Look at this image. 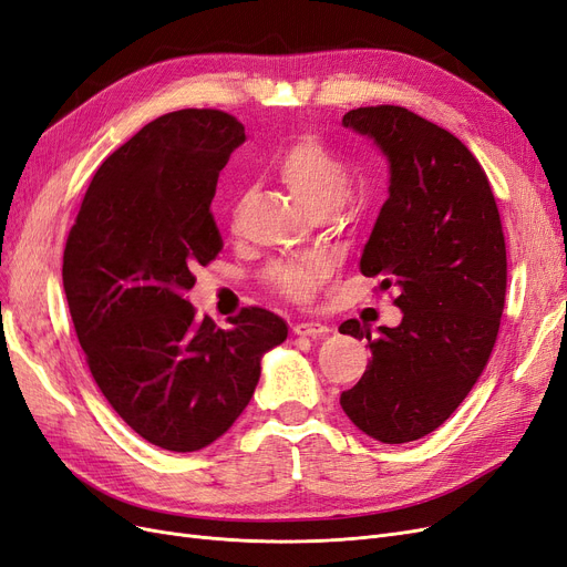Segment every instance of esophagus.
<instances>
[{
	"instance_id": "esophagus-1",
	"label": "esophagus",
	"mask_w": 567,
	"mask_h": 567,
	"mask_svg": "<svg viewBox=\"0 0 567 567\" xmlns=\"http://www.w3.org/2000/svg\"><path fill=\"white\" fill-rule=\"evenodd\" d=\"M292 333L296 336H302V338H323L330 333V328L326 323H319V321H302V323H296L292 326Z\"/></svg>"
}]
</instances>
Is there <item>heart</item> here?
<instances>
[{"label": "heart", "instance_id": "obj_1", "mask_svg": "<svg viewBox=\"0 0 567 567\" xmlns=\"http://www.w3.org/2000/svg\"><path fill=\"white\" fill-rule=\"evenodd\" d=\"M271 168L315 216L336 213L351 192V171L347 162L315 135H300L288 143L271 162ZM244 210L246 194L239 192L229 204V218L234 225H239ZM328 275L330 262L323 256H305L275 260L267 267L265 277L281 296L307 302Z\"/></svg>", "mask_w": 567, "mask_h": 567}]
</instances>
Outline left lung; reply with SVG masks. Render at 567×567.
Returning a JSON list of instances; mask_svg holds the SVG:
<instances>
[{"mask_svg":"<svg viewBox=\"0 0 567 567\" xmlns=\"http://www.w3.org/2000/svg\"><path fill=\"white\" fill-rule=\"evenodd\" d=\"M342 126L368 135L389 164V199L361 271L396 288L403 319L375 338L357 319L340 326L373 354L340 405L375 441H417L455 413L495 347L506 292L499 210L474 154L420 114L359 107Z\"/></svg>","mask_w":567,"mask_h":567,"instance_id":"1","label":"left lung"}]
</instances>
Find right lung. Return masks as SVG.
Here are the masks:
<instances>
[{
	"instance_id": "obj_1",
	"label": "right lung",
	"mask_w": 567,
	"mask_h": 567,
	"mask_svg": "<svg viewBox=\"0 0 567 567\" xmlns=\"http://www.w3.org/2000/svg\"><path fill=\"white\" fill-rule=\"evenodd\" d=\"M244 126L178 110L143 126L95 171L63 252L76 338L103 396L135 434L194 453L234 424L260 361L288 326L246 307L231 328L197 319L192 271L223 248L210 202Z\"/></svg>"
}]
</instances>
